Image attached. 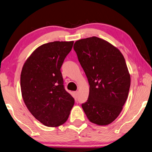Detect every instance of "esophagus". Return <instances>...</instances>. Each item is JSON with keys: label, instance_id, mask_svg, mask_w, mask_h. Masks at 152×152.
Returning a JSON list of instances; mask_svg holds the SVG:
<instances>
[{"label": "esophagus", "instance_id": "obj_1", "mask_svg": "<svg viewBox=\"0 0 152 152\" xmlns=\"http://www.w3.org/2000/svg\"><path fill=\"white\" fill-rule=\"evenodd\" d=\"M78 91H76V92H74V97H75V99H76V98H77V96H78Z\"/></svg>", "mask_w": 152, "mask_h": 152}]
</instances>
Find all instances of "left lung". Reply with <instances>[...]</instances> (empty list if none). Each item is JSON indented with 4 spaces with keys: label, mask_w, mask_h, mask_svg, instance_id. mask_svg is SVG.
<instances>
[{
    "label": "left lung",
    "mask_w": 152,
    "mask_h": 152,
    "mask_svg": "<svg viewBox=\"0 0 152 152\" xmlns=\"http://www.w3.org/2000/svg\"><path fill=\"white\" fill-rule=\"evenodd\" d=\"M74 49L90 85L88 99L82 108L91 122L110 124L122 111L130 88L124 56L118 48L96 37L78 40Z\"/></svg>",
    "instance_id": "left-lung-1"
}]
</instances>
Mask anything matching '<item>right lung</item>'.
I'll list each match as a JSON object with an SVG mask.
<instances>
[{
  "label": "right lung",
  "instance_id": "obj_1",
  "mask_svg": "<svg viewBox=\"0 0 152 152\" xmlns=\"http://www.w3.org/2000/svg\"><path fill=\"white\" fill-rule=\"evenodd\" d=\"M74 42H53L34 50L22 68L21 90L26 107L46 126L67 120L74 99L64 89L60 68Z\"/></svg>",
  "mask_w": 152,
  "mask_h": 152
}]
</instances>
